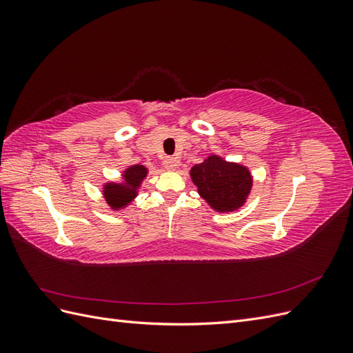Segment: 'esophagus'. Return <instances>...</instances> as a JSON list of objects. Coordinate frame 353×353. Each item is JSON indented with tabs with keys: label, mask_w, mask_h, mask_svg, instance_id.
Wrapping results in <instances>:
<instances>
[{
	"label": "esophagus",
	"mask_w": 353,
	"mask_h": 353,
	"mask_svg": "<svg viewBox=\"0 0 353 353\" xmlns=\"http://www.w3.org/2000/svg\"><path fill=\"white\" fill-rule=\"evenodd\" d=\"M163 165L168 170H175L179 165V159L178 157H166L163 160Z\"/></svg>",
	"instance_id": "34e87169"
}]
</instances>
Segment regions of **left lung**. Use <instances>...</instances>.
Returning <instances> with one entry per match:
<instances>
[{
    "instance_id": "obj_1",
    "label": "left lung",
    "mask_w": 353,
    "mask_h": 353,
    "mask_svg": "<svg viewBox=\"0 0 353 353\" xmlns=\"http://www.w3.org/2000/svg\"><path fill=\"white\" fill-rule=\"evenodd\" d=\"M190 176L199 196L218 213L241 209L253 187V176L248 166L228 162L215 153L191 168Z\"/></svg>"
}]
</instances>
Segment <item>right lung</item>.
<instances>
[{"label": "right lung", "mask_w": 353, "mask_h": 353, "mask_svg": "<svg viewBox=\"0 0 353 353\" xmlns=\"http://www.w3.org/2000/svg\"><path fill=\"white\" fill-rule=\"evenodd\" d=\"M148 175L144 165H132L122 170L119 181H108L101 187V194L113 212L126 209L137 199L143 181Z\"/></svg>", "instance_id": "obj_1"}]
</instances>
